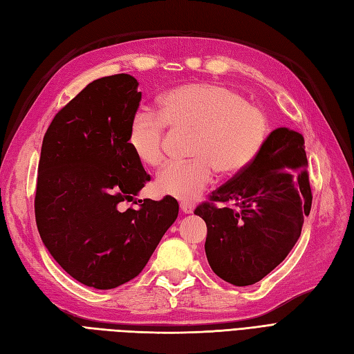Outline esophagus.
<instances>
[{"mask_svg":"<svg viewBox=\"0 0 354 354\" xmlns=\"http://www.w3.org/2000/svg\"><path fill=\"white\" fill-rule=\"evenodd\" d=\"M179 205H180V211H183L184 214H192L194 211V205L192 202L184 201V202H180Z\"/></svg>","mask_w":354,"mask_h":354,"instance_id":"34e87169","label":"esophagus"}]
</instances>
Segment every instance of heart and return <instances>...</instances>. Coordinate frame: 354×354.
<instances>
[{"label":"heart","mask_w":354,"mask_h":354,"mask_svg":"<svg viewBox=\"0 0 354 354\" xmlns=\"http://www.w3.org/2000/svg\"><path fill=\"white\" fill-rule=\"evenodd\" d=\"M166 125L194 129L192 156L170 161L158 171L157 192L193 201L223 175L239 174L257 158L269 124L259 107L236 89L214 82L180 85L160 98L158 111L142 107L131 116L127 142L142 165L156 167L165 158Z\"/></svg>","instance_id":"heart-1"}]
</instances>
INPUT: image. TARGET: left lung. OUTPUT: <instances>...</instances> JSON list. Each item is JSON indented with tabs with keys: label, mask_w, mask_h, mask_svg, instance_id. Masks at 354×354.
Returning <instances> with one entry per match:
<instances>
[{
	"label": "left lung",
	"mask_w": 354,
	"mask_h": 354,
	"mask_svg": "<svg viewBox=\"0 0 354 354\" xmlns=\"http://www.w3.org/2000/svg\"><path fill=\"white\" fill-rule=\"evenodd\" d=\"M306 166L302 134L277 129L247 169L196 207L206 223L205 251L215 275L251 286L287 257L311 211ZM230 201L233 207L216 206Z\"/></svg>",
	"instance_id": "left-lung-1"
}]
</instances>
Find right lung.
<instances>
[{
  "label": "right lung",
  "mask_w": 354,
  "mask_h": 354,
  "mask_svg": "<svg viewBox=\"0 0 354 354\" xmlns=\"http://www.w3.org/2000/svg\"><path fill=\"white\" fill-rule=\"evenodd\" d=\"M130 75L86 85L53 118L43 138L34 211L40 238L68 275L109 290L147 266L179 205L166 196L136 202L151 180L127 134L142 94Z\"/></svg>",
  "instance_id": "add662e5"
}]
</instances>
